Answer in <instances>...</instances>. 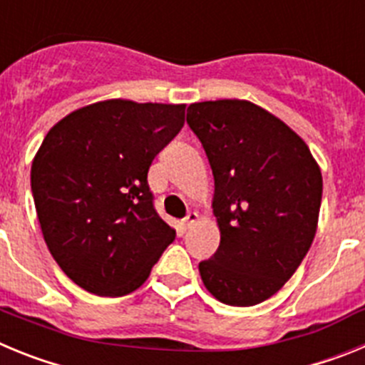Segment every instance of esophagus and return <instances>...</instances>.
I'll list each match as a JSON object with an SVG mask.
<instances>
[{
    "instance_id": "1",
    "label": "esophagus",
    "mask_w": 365,
    "mask_h": 365,
    "mask_svg": "<svg viewBox=\"0 0 365 365\" xmlns=\"http://www.w3.org/2000/svg\"><path fill=\"white\" fill-rule=\"evenodd\" d=\"M199 221V214L197 212H190L185 219H182V227L185 228H192L195 222Z\"/></svg>"
}]
</instances>
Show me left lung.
Here are the masks:
<instances>
[{
  "mask_svg": "<svg viewBox=\"0 0 365 365\" xmlns=\"http://www.w3.org/2000/svg\"><path fill=\"white\" fill-rule=\"evenodd\" d=\"M214 173L221 243L199 263L219 302L250 307L289 282L311 248L322 173L307 144L247 100L197 102L186 113Z\"/></svg>",
  "mask_w": 365,
  "mask_h": 365,
  "instance_id": "8db88e82",
  "label": "left lung"
}]
</instances>
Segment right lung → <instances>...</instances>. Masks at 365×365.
<instances>
[{
	"mask_svg": "<svg viewBox=\"0 0 365 365\" xmlns=\"http://www.w3.org/2000/svg\"><path fill=\"white\" fill-rule=\"evenodd\" d=\"M185 108L106 100L43 138L31 170L38 221L60 269L87 292L130 294L175 240L155 210L148 170L182 130Z\"/></svg>",
	"mask_w": 365,
	"mask_h": 365,
	"instance_id": "add662e5",
	"label": "right lung"
}]
</instances>
